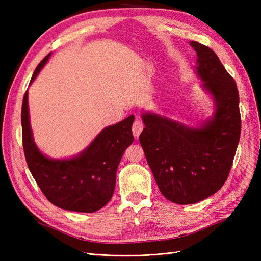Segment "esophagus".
Instances as JSON below:
<instances>
[{"label": "esophagus", "mask_w": 261, "mask_h": 261, "mask_svg": "<svg viewBox=\"0 0 261 261\" xmlns=\"http://www.w3.org/2000/svg\"><path fill=\"white\" fill-rule=\"evenodd\" d=\"M144 123L141 122V121H139V120H136L135 122H134V124H133V127H132V130H133V135L135 136V137H138L139 135H140V133L143 132V129H144Z\"/></svg>", "instance_id": "obj_1"}]
</instances>
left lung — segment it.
Instances as JSON below:
<instances>
[{
  "label": "left lung",
  "instance_id": "8db88e82",
  "mask_svg": "<svg viewBox=\"0 0 261 261\" xmlns=\"http://www.w3.org/2000/svg\"><path fill=\"white\" fill-rule=\"evenodd\" d=\"M197 53L196 73L211 94L216 111L199 127L143 113L139 136L161 194L179 204L199 202L227 179L241 136L240 96L233 77L208 46L191 41Z\"/></svg>",
  "mask_w": 261,
  "mask_h": 261
}]
</instances>
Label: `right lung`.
<instances>
[{
  "label": "right lung",
  "instance_id": "right-lung-1",
  "mask_svg": "<svg viewBox=\"0 0 261 261\" xmlns=\"http://www.w3.org/2000/svg\"><path fill=\"white\" fill-rule=\"evenodd\" d=\"M50 54L39 63L31 77L35 81ZM135 116L102 129L91 144L70 159L45 156L36 146L29 122L28 91L21 107L22 147L29 171L51 203L76 212H94L112 198L116 170L124 151L134 141L132 125Z\"/></svg>",
  "mask_w": 261,
  "mask_h": 261
}]
</instances>
